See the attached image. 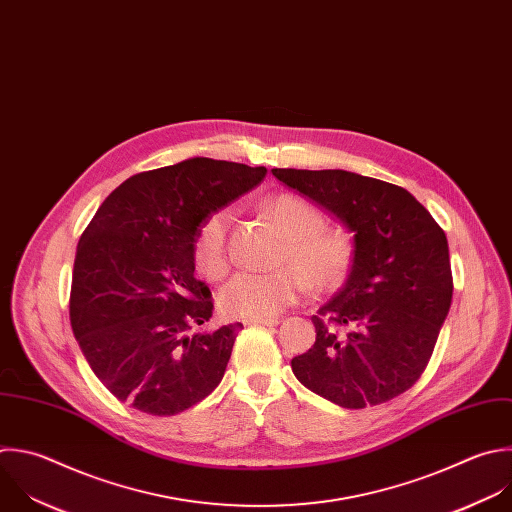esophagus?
<instances>
[{
    "instance_id": "esophagus-1",
    "label": "esophagus",
    "mask_w": 512,
    "mask_h": 512,
    "mask_svg": "<svg viewBox=\"0 0 512 512\" xmlns=\"http://www.w3.org/2000/svg\"><path fill=\"white\" fill-rule=\"evenodd\" d=\"M277 317H267V319H245V325H277Z\"/></svg>"
}]
</instances>
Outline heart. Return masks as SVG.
Instances as JSON below:
<instances>
[{"mask_svg":"<svg viewBox=\"0 0 512 512\" xmlns=\"http://www.w3.org/2000/svg\"><path fill=\"white\" fill-rule=\"evenodd\" d=\"M263 213L285 237L279 253L281 269L271 273H237L219 295L225 315L237 319H267L295 303L307 289L331 291L342 285L354 263V241L342 229L325 227L323 213L309 201L279 193L265 201ZM231 211L211 213L195 235V261L199 269L219 279L231 263L229 253Z\"/></svg>","mask_w":512,"mask_h":512,"instance_id":"1","label":"heart"}]
</instances>
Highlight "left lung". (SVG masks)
Segmentation results:
<instances>
[{
  "label": "left lung",
  "instance_id": "obj_1",
  "mask_svg": "<svg viewBox=\"0 0 512 512\" xmlns=\"http://www.w3.org/2000/svg\"><path fill=\"white\" fill-rule=\"evenodd\" d=\"M273 175L356 233L348 281L311 317L315 344L291 360L295 378L352 410L404 394L424 374L452 301L442 227L392 183L348 170Z\"/></svg>",
  "mask_w": 512,
  "mask_h": 512
}]
</instances>
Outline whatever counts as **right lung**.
I'll return each mask as SVG.
<instances>
[{
    "instance_id": "right-lung-1",
    "label": "right lung",
    "mask_w": 512,
    "mask_h": 512,
    "mask_svg": "<svg viewBox=\"0 0 512 512\" xmlns=\"http://www.w3.org/2000/svg\"><path fill=\"white\" fill-rule=\"evenodd\" d=\"M265 173L213 158L146 170L114 189L84 229L70 323L92 372L120 402L175 416L223 380L243 325L199 331L213 297L195 277V235Z\"/></svg>"
}]
</instances>
